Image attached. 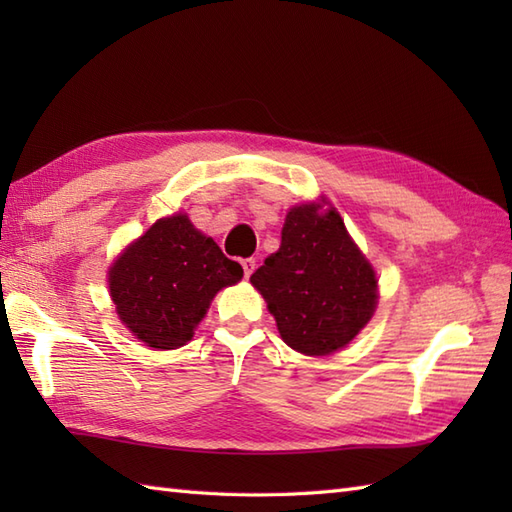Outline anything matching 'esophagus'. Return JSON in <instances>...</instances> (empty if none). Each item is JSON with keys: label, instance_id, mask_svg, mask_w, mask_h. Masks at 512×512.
<instances>
[{"label": "esophagus", "instance_id": "1", "mask_svg": "<svg viewBox=\"0 0 512 512\" xmlns=\"http://www.w3.org/2000/svg\"><path fill=\"white\" fill-rule=\"evenodd\" d=\"M255 259H244V262H242V268H244V275L246 277H250V275H253L255 273Z\"/></svg>", "mask_w": 512, "mask_h": 512}]
</instances>
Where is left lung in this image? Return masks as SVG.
<instances>
[{
  "mask_svg": "<svg viewBox=\"0 0 512 512\" xmlns=\"http://www.w3.org/2000/svg\"><path fill=\"white\" fill-rule=\"evenodd\" d=\"M292 350L325 356L350 343L376 308V275L332 206L286 215L281 246L250 275Z\"/></svg>",
  "mask_w": 512,
  "mask_h": 512,
  "instance_id": "1",
  "label": "left lung"
}]
</instances>
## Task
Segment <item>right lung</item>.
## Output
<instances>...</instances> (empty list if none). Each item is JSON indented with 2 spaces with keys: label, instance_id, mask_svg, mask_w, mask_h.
Returning a JSON list of instances; mask_svg holds the SVG:
<instances>
[{
  "label": "right lung",
  "instance_id": "obj_1",
  "mask_svg": "<svg viewBox=\"0 0 512 512\" xmlns=\"http://www.w3.org/2000/svg\"><path fill=\"white\" fill-rule=\"evenodd\" d=\"M242 275V266L178 213L158 220L116 259L110 292L136 339L156 350H176L191 341L215 292Z\"/></svg>",
  "mask_w": 512,
  "mask_h": 512
}]
</instances>
